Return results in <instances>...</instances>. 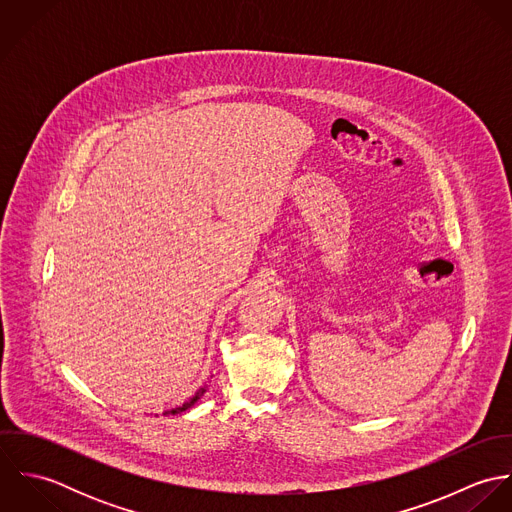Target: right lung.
<instances>
[{"label": "right lung", "instance_id": "1", "mask_svg": "<svg viewBox=\"0 0 512 512\" xmlns=\"http://www.w3.org/2000/svg\"><path fill=\"white\" fill-rule=\"evenodd\" d=\"M203 392H205V390H201V392H199V394H195V396H193V398H191V400H189V402H185V404H183V406H179V408H173V410H171V414H181V412H185V410H189V408H191V406H193V404H195V402H197V400H199V396H201V394H203Z\"/></svg>", "mask_w": 512, "mask_h": 512}]
</instances>
